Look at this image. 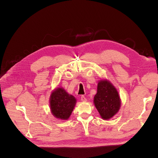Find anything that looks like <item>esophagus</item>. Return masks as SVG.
<instances>
[{"label": "esophagus", "mask_w": 158, "mask_h": 158, "mask_svg": "<svg viewBox=\"0 0 158 158\" xmlns=\"http://www.w3.org/2000/svg\"><path fill=\"white\" fill-rule=\"evenodd\" d=\"M81 100H82V102H86L87 101V99L85 98V97L84 96V95H82V96H81Z\"/></svg>", "instance_id": "esophagus-1"}]
</instances>
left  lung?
Instances as JSON below:
<instances>
[{
  "instance_id": "left-lung-1",
  "label": "left lung",
  "mask_w": 158,
  "mask_h": 158,
  "mask_svg": "<svg viewBox=\"0 0 158 158\" xmlns=\"http://www.w3.org/2000/svg\"><path fill=\"white\" fill-rule=\"evenodd\" d=\"M94 104L103 119L113 117L119 110L121 100L117 89L107 80H101L94 97Z\"/></svg>"
}]
</instances>
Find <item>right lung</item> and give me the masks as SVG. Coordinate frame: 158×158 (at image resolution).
Wrapping results in <instances>:
<instances>
[{"label": "right lung", "mask_w": 158, "mask_h": 158, "mask_svg": "<svg viewBox=\"0 0 158 158\" xmlns=\"http://www.w3.org/2000/svg\"><path fill=\"white\" fill-rule=\"evenodd\" d=\"M76 100L63 88H57L52 93L50 107L52 114L60 119H68L73 112Z\"/></svg>", "instance_id": "right-lung-1"}]
</instances>
